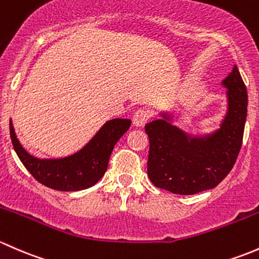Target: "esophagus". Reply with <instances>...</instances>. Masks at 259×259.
Instances as JSON below:
<instances>
[{
    "label": "esophagus",
    "instance_id": "obj_1",
    "mask_svg": "<svg viewBox=\"0 0 259 259\" xmlns=\"http://www.w3.org/2000/svg\"><path fill=\"white\" fill-rule=\"evenodd\" d=\"M149 117H151L149 111L145 110V108H140V110L136 111L135 114H133L132 117L133 124H135L136 127H143L146 123H147Z\"/></svg>",
    "mask_w": 259,
    "mask_h": 259
}]
</instances>
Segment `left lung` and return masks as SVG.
<instances>
[{
    "label": "left lung",
    "instance_id": "obj_1",
    "mask_svg": "<svg viewBox=\"0 0 259 259\" xmlns=\"http://www.w3.org/2000/svg\"><path fill=\"white\" fill-rule=\"evenodd\" d=\"M227 111L220 127L192 136L173 124V114L146 124L149 138L147 172L156 187L175 194H196L214 188L233 168L243 140L248 96L238 67L222 81Z\"/></svg>",
    "mask_w": 259,
    "mask_h": 259
}]
</instances>
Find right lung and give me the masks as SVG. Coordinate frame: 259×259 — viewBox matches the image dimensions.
Instances as JSON below:
<instances>
[{
    "mask_svg": "<svg viewBox=\"0 0 259 259\" xmlns=\"http://www.w3.org/2000/svg\"><path fill=\"white\" fill-rule=\"evenodd\" d=\"M130 126L131 119H110L79 151L62 158H38L28 153L16 136L12 119L10 135L18 158L39 183L57 191L74 192L92 187L103 177L114 145Z\"/></svg>",
    "mask_w": 259,
    "mask_h": 259,
    "instance_id": "1",
    "label": "right lung"
}]
</instances>
